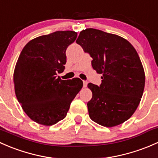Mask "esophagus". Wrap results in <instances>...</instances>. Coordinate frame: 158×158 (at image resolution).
Segmentation results:
<instances>
[{"mask_svg":"<svg viewBox=\"0 0 158 158\" xmlns=\"http://www.w3.org/2000/svg\"><path fill=\"white\" fill-rule=\"evenodd\" d=\"M87 84H88V82H86V81H84L83 80V87H87Z\"/></svg>","mask_w":158,"mask_h":158,"instance_id":"1","label":"esophagus"}]
</instances>
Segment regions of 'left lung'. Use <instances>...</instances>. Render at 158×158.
<instances>
[{"instance_id":"obj_1","label":"left lung","mask_w":158,"mask_h":158,"mask_svg":"<svg viewBox=\"0 0 158 158\" xmlns=\"http://www.w3.org/2000/svg\"><path fill=\"white\" fill-rule=\"evenodd\" d=\"M76 44L92 58V68L102 74L99 86L89 83L92 98L87 103L90 118L105 127L116 126L131 117L145 83L144 68L136 49L127 40L88 28Z\"/></svg>"}]
</instances>
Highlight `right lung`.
Instances as JSON below:
<instances>
[{
  "instance_id": "right-lung-1",
  "label": "right lung",
  "mask_w": 158,
  "mask_h": 158,
  "mask_svg": "<svg viewBox=\"0 0 158 158\" xmlns=\"http://www.w3.org/2000/svg\"><path fill=\"white\" fill-rule=\"evenodd\" d=\"M76 37L77 33L70 30L38 36L19 56L14 72L16 96L36 123L49 126L63 120L83 85L79 78L63 80L56 76L64 70L66 50Z\"/></svg>"
}]
</instances>
